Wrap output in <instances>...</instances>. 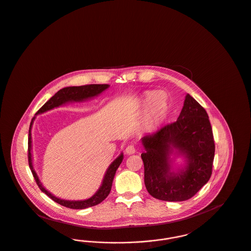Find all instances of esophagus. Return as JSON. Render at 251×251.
Instances as JSON below:
<instances>
[{"label": "esophagus", "instance_id": "34e87169", "mask_svg": "<svg viewBox=\"0 0 251 251\" xmlns=\"http://www.w3.org/2000/svg\"><path fill=\"white\" fill-rule=\"evenodd\" d=\"M135 147L134 144H130V145H128L127 147H126V149H125V153L127 154H133L135 153Z\"/></svg>", "mask_w": 251, "mask_h": 251}]
</instances>
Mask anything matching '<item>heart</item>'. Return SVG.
<instances>
[{
	"instance_id": "b5f03b06",
	"label": "heart",
	"mask_w": 251,
	"mask_h": 251,
	"mask_svg": "<svg viewBox=\"0 0 251 251\" xmlns=\"http://www.w3.org/2000/svg\"><path fill=\"white\" fill-rule=\"evenodd\" d=\"M139 106L142 112H147V119L151 124H157L164 120L169 111L168 98L162 92H145Z\"/></svg>"
}]
</instances>
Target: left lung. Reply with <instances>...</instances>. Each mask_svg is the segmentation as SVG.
<instances>
[{
  "mask_svg": "<svg viewBox=\"0 0 251 251\" xmlns=\"http://www.w3.org/2000/svg\"><path fill=\"white\" fill-rule=\"evenodd\" d=\"M141 142L144 183L155 199L189 200L209 180L215 154L212 128L206 111L190 95H186L176 121L144 135ZM172 153L186 158V165L175 172Z\"/></svg>",
  "mask_w": 251,
  "mask_h": 251,
  "instance_id": "1",
  "label": "left lung"
}]
</instances>
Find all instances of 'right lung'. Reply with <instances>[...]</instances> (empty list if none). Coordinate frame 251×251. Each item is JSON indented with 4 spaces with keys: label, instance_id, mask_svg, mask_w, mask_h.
<instances>
[{
    "label": "right lung",
    "instance_id": "1",
    "mask_svg": "<svg viewBox=\"0 0 251 251\" xmlns=\"http://www.w3.org/2000/svg\"><path fill=\"white\" fill-rule=\"evenodd\" d=\"M110 87V85L108 84H91V85H85V86H78V87H66L61 89L60 91H58L57 93L51 97L49 101H47L42 108L39 110L36 113V115L38 114H43L47 111L52 110L56 107H59L63 104H66L68 102H79V101H84L93 97H97L98 95H100L102 92H104L105 90H107ZM35 119V116L32 118L31 122H30V126H29V131H28V164H29V168L32 172V175L37 182V185L39 188L41 189L42 192L46 194L47 196H49L52 201H54L55 202H57L59 204L66 206L68 208H72V209H84V208H88L91 206H95L98 203H100L101 201H103L108 195L111 192L112 189V184H113V180L116 175V170L119 167V165L121 164L122 160H123V154H119L116 159L112 162V164L109 166V168L107 169L106 174L104 176L103 181L101 186L99 187V189L97 190V193L95 194L93 197H91L88 200H84V201H67V200H63V199H59L57 197L53 196L50 192H49L40 182L39 180L38 176L35 172L33 165H32V155H31V127L33 124V120Z\"/></svg>",
    "mask_w": 251,
    "mask_h": 251
}]
</instances>
